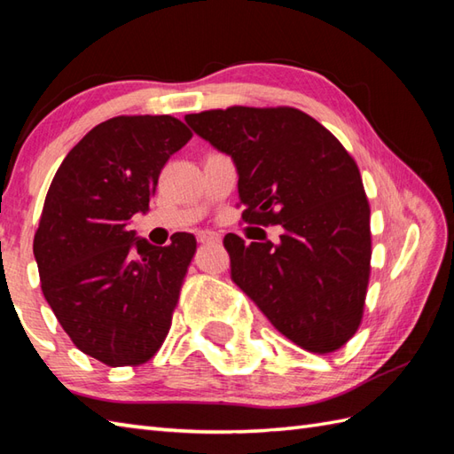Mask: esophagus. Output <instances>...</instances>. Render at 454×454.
<instances>
[{"mask_svg":"<svg viewBox=\"0 0 454 454\" xmlns=\"http://www.w3.org/2000/svg\"><path fill=\"white\" fill-rule=\"evenodd\" d=\"M197 239H199V244H216V242H220V234H216V232H199Z\"/></svg>","mask_w":454,"mask_h":454,"instance_id":"34e87169","label":"esophagus"}]
</instances>
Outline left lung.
<instances>
[{
  "label": "left lung",
  "mask_w": 454,
  "mask_h": 454,
  "mask_svg": "<svg viewBox=\"0 0 454 454\" xmlns=\"http://www.w3.org/2000/svg\"><path fill=\"white\" fill-rule=\"evenodd\" d=\"M185 121L232 156L242 220L285 230L278 246L228 234L232 281L298 347L341 349L363 320L372 255L371 207L351 153L294 107L234 105Z\"/></svg>",
  "instance_id": "8db88e82"
}]
</instances>
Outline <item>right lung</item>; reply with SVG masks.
Segmentation results:
<instances>
[{
	"label": "right lung",
	"instance_id": "right-lung-1",
	"mask_svg": "<svg viewBox=\"0 0 454 454\" xmlns=\"http://www.w3.org/2000/svg\"><path fill=\"white\" fill-rule=\"evenodd\" d=\"M191 137L169 114L109 119L70 150L46 192L33 242L43 294L74 345L107 366L148 363L169 333L197 239L177 232L156 247L129 224Z\"/></svg>",
	"mask_w": 454,
	"mask_h": 454
}]
</instances>
